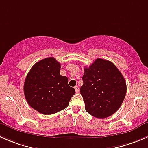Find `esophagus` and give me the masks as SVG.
I'll use <instances>...</instances> for the list:
<instances>
[{
	"label": "esophagus",
	"mask_w": 148,
	"mask_h": 148,
	"mask_svg": "<svg viewBox=\"0 0 148 148\" xmlns=\"http://www.w3.org/2000/svg\"><path fill=\"white\" fill-rule=\"evenodd\" d=\"M74 89H75L76 92L78 93V92H79V88L78 86H75V87H74Z\"/></svg>",
	"instance_id": "1"
}]
</instances>
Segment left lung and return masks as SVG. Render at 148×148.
Instances as JSON below:
<instances>
[{"label":"left lung","mask_w":148,"mask_h":148,"mask_svg":"<svg viewBox=\"0 0 148 148\" xmlns=\"http://www.w3.org/2000/svg\"><path fill=\"white\" fill-rule=\"evenodd\" d=\"M80 93L88 114L97 119L110 116L121 107L127 84L117 67L108 60L97 58L84 67Z\"/></svg>","instance_id":"left-lung-1"}]
</instances>
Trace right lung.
Returning <instances> with one entry per match:
<instances>
[{
    "mask_svg": "<svg viewBox=\"0 0 148 148\" xmlns=\"http://www.w3.org/2000/svg\"><path fill=\"white\" fill-rule=\"evenodd\" d=\"M61 64L53 57L44 58L31 68L24 81V96L28 104L45 115L56 114L69 106L75 90L68 78L60 74Z\"/></svg>",
    "mask_w": 148,
    "mask_h": 148,
    "instance_id": "add662e5",
    "label": "right lung"
}]
</instances>
